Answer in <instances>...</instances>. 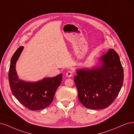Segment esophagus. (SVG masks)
Segmentation results:
<instances>
[{"label":"esophagus","mask_w":134,"mask_h":134,"mask_svg":"<svg viewBox=\"0 0 134 134\" xmlns=\"http://www.w3.org/2000/svg\"><path fill=\"white\" fill-rule=\"evenodd\" d=\"M73 74V71H71V70H70V71H68L67 72V73H66V76H67V77H70L72 76Z\"/></svg>","instance_id":"34e87169"}]
</instances>
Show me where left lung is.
<instances>
[{"label":"left lung","instance_id":"left-lung-1","mask_svg":"<svg viewBox=\"0 0 134 134\" xmlns=\"http://www.w3.org/2000/svg\"><path fill=\"white\" fill-rule=\"evenodd\" d=\"M100 60V68L80 69L74 77L79 100L91 109H101L110 105L119 93L124 81L123 68L114 49H109Z\"/></svg>","mask_w":134,"mask_h":134}]
</instances>
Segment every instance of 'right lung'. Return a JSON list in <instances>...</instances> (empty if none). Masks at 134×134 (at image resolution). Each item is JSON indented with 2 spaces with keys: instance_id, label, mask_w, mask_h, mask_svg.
I'll use <instances>...</instances> for the list:
<instances>
[{
  "instance_id": "1",
  "label": "right lung",
  "mask_w": 134,
  "mask_h": 134,
  "mask_svg": "<svg viewBox=\"0 0 134 134\" xmlns=\"http://www.w3.org/2000/svg\"><path fill=\"white\" fill-rule=\"evenodd\" d=\"M23 48V46L19 47L11 59L8 73L10 87L14 97L28 109H43L52 102L57 89L61 83L62 74L33 83L19 80L15 64Z\"/></svg>"
}]
</instances>
